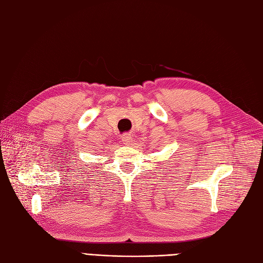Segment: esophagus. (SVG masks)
<instances>
[{
	"label": "esophagus",
	"mask_w": 263,
	"mask_h": 263,
	"mask_svg": "<svg viewBox=\"0 0 263 263\" xmlns=\"http://www.w3.org/2000/svg\"><path fill=\"white\" fill-rule=\"evenodd\" d=\"M122 141L125 145H130V142L133 141V138L129 134H124L122 136Z\"/></svg>",
	"instance_id": "34e87169"
}]
</instances>
